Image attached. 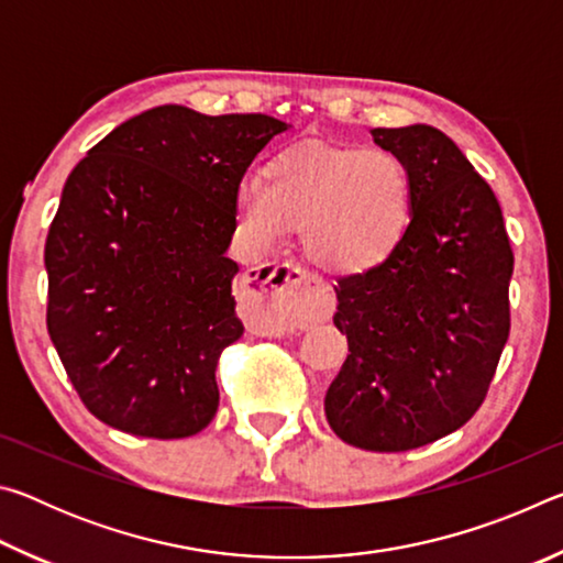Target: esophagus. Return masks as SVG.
I'll use <instances>...</instances> for the list:
<instances>
[{
    "mask_svg": "<svg viewBox=\"0 0 563 563\" xmlns=\"http://www.w3.org/2000/svg\"><path fill=\"white\" fill-rule=\"evenodd\" d=\"M245 300L251 320L271 332L310 328L328 320L332 295L325 285L295 263H265L245 275Z\"/></svg>",
    "mask_w": 563,
    "mask_h": 563,
    "instance_id": "34e87169",
    "label": "esophagus"
}]
</instances>
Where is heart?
Returning <instances> with one entry per match:
<instances>
[{"label": "heart", "instance_id": "obj_1", "mask_svg": "<svg viewBox=\"0 0 563 563\" xmlns=\"http://www.w3.org/2000/svg\"><path fill=\"white\" fill-rule=\"evenodd\" d=\"M235 213L258 247L300 231L308 258L338 275L377 268L412 218V176L387 148L305 144L275 156L265 180L243 178Z\"/></svg>", "mask_w": 563, "mask_h": 563}]
</instances>
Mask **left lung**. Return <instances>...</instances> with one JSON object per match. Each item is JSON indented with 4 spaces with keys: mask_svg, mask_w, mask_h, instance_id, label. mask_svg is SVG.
Masks as SVG:
<instances>
[{
    "mask_svg": "<svg viewBox=\"0 0 563 563\" xmlns=\"http://www.w3.org/2000/svg\"><path fill=\"white\" fill-rule=\"evenodd\" d=\"M412 176L409 228L377 268L338 280L350 355L325 395L342 442L407 452L460 430L509 338L514 253L487 180L440 129H373Z\"/></svg>",
    "mask_w": 563,
    "mask_h": 563,
    "instance_id": "8db88e82",
    "label": "left lung"
}]
</instances>
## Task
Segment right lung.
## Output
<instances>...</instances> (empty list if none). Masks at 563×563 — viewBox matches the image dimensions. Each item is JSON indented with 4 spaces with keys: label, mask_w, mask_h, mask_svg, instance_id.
Masks as SVG:
<instances>
[{
    "label": "right lung",
    "mask_w": 563,
    "mask_h": 563,
    "mask_svg": "<svg viewBox=\"0 0 563 563\" xmlns=\"http://www.w3.org/2000/svg\"><path fill=\"white\" fill-rule=\"evenodd\" d=\"M288 123L265 113L148 109L69 174L49 225L46 328L89 412L180 440L211 424L216 365L235 316V196Z\"/></svg>",
    "instance_id": "right-lung-1"
}]
</instances>
